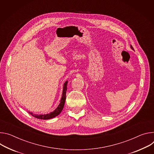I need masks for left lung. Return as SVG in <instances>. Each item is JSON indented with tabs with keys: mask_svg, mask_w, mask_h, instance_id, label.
<instances>
[{
	"mask_svg": "<svg viewBox=\"0 0 154 154\" xmlns=\"http://www.w3.org/2000/svg\"><path fill=\"white\" fill-rule=\"evenodd\" d=\"M130 47H131V48L132 49H133V47H132V46H131H131H130Z\"/></svg>",
	"mask_w": 154,
	"mask_h": 154,
	"instance_id": "left-lung-1",
	"label": "left lung"
}]
</instances>
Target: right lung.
<instances>
[{
  "instance_id": "obj_1",
  "label": "right lung",
  "mask_w": 154,
  "mask_h": 154,
  "mask_svg": "<svg viewBox=\"0 0 154 154\" xmlns=\"http://www.w3.org/2000/svg\"><path fill=\"white\" fill-rule=\"evenodd\" d=\"M67 84H68V81L65 82L63 84V92H62V95L61 100L60 101V104L57 106V108L53 112H51L49 114H33L31 112H29L30 114H31L33 117L39 119H43V120H47V119H50L55 117L56 116H58L61 111H62L64 105H65V101L66 99V92L67 90Z\"/></svg>"
}]
</instances>
